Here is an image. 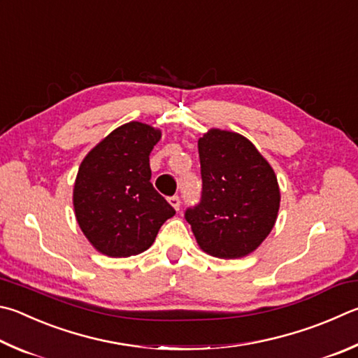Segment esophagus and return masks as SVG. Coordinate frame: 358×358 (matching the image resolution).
Instances as JSON below:
<instances>
[{"mask_svg": "<svg viewBox=\"0 0 358 358\" xmlns=\"http://www.w3.org/2000/svg\"><path fill=\"white\" fill-rule=\"evenodd\" d=\"M169 203H171L175 210H180V205H181V200L178 196H173V197H169Z\"/></svg>", "mask_w": 358, "mask_h": 358, "instance_id": "34e87169", "label": "esophagus"}]
</instances>
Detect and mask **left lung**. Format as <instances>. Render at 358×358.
<instances>
[{"label":"left lung","mask_w":358,"mask_h":358,"mask_svg":"<svg viewBox=\"0 0 358 358\" xmlns=\"http://www.w3.org/2000/svg\"><path fill=\"white\" fill-rule=\"evenodd\" d=\"M201 199L187 208L200 249L233 259L249 255L274 229L280 189L274 169L244 136L211 128L199 139Z\"/></svg>","instance_id":"8db88e82"}]
</instances>
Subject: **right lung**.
<instances>
[{"instance_id": "add662e5", "label": "right lung", "mask_w": 358, "mask_h": 358, "mask_svg": "<svg viewBox=\"0 0 358 358\" xmlns=\"http://www.w3.org/2000/svg\"><path fill=\"white\" fill-rule=\"evenodd\" d=\"M161 131L142 122L115 128L83 159L73 187L78 225L103 255H138L175 210L150 183Z\"/></svg>"}]
</instances>
